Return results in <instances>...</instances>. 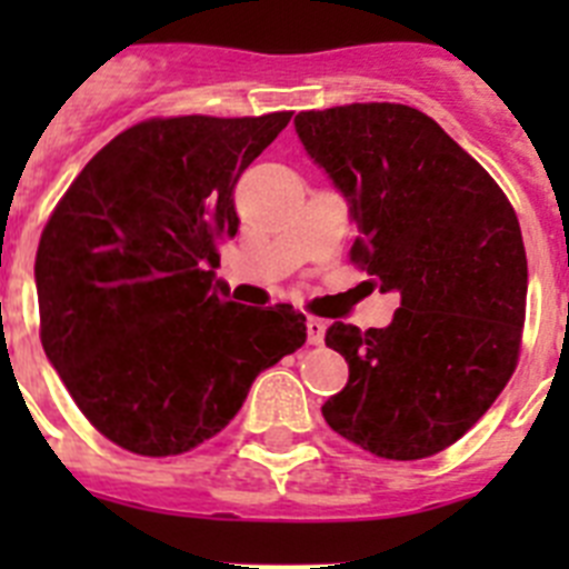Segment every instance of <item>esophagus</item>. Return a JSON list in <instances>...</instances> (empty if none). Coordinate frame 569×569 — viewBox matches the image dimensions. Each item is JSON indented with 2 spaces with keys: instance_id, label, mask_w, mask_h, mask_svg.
<instances>
[{
  "instance_id": "34e87169",
  "label": "esophagus",
  "mask_w": 569,
  "mask_h": 569,
  "mask_svg": "<svg viewBox=\"0 0 569 569\" xmlns=\"http://www.w3.org/2000/svg\"><path fill=\"white\" fill-rule=\"evenodd\" d=\"M325 330H328V321L310 316V319H308V341H310V345H321V341H325Z\"/></svg>"
}]
</instances>
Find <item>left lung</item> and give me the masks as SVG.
Segmentation results:
<instances>
[{
	"instance_id": "1",
	"label": "left lung",
	"mask_w": 569,
	"mask_h": 569,
	"mask_svg": "<svg viewBox=\"0 0 569 569\" xmlns=\"http://www.w3.org/2000/svg\"><path fill=\"white\" fill-rule=\"evenodd\" d=\"M293 124L359 228L350 259L370 290L401 299L387 328L330 325L325 341L350 376L321 416L381 459L436 456L487 413L519 361L527 256L516 210L416 108L345 104Z\"/></svg>"
}]
</instances>
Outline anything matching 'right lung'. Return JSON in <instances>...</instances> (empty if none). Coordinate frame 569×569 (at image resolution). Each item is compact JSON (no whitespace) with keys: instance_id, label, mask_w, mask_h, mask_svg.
<instances>
[{"instance_id":"1","label":"right lung","mask_w":569,"mask_h":569,"mask_svg":"<svg viewBox=\"0 0 569 569\" xmlns=\"http://www.w3.org/2000/svg\"><path fill=\"white\" fill-rule=\"evenodd\" d=\"M290 113L133 124L73 179L37 250L42 347L88 421L139 456H179L239 413L305 339L290 305L244 308L216 279L241 170Z\"/></svg>"}]
</instances>
